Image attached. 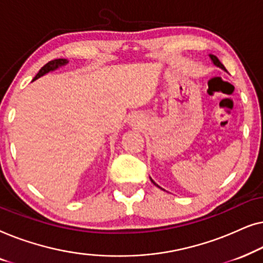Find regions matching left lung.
Masks as SVG:
<instances>
[{
  "label": "left lung",
  "mask_w": 263,
  "mask_h": 263,
  "mask_svg": "<svg viewBox=\"0 0 263 263\" xmlns=\"http://www.w3.org/2000/svg\"><path fill=\"white\" fill-rule=\"evenodd\" d=\"M211 56V59H212V61H213V63L215 64V66H217V67H220L221 68V69H224V70H226L225 69V67H224V64H222L221 62H220V61H219L218 60V57L217 56H214V55H210ZM151 181H152V179H151ZM153 182V181H152ZM154 183V182H153ZM154 184H156V183H154ZM157 185V184H156ZM158 186V185H157Z\"/></svg>",
  "instance_id": "1"
}]
</instances>
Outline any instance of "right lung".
Masks as SVG:
<instances>
[{"label": "right lung", "mask_w": 263, "mask_h": 263, "mask_svg": "<svg viewBox=\"0 0 263 263\" xmlns=\"http://www.w3.org/2000/svg\"><path fill=\"white\" fill-rule=\"evenodd\" d=\"M66 63H68V61L64 60V59H57V60L50 61V62H48V63L45 64V66H43V67L41 68V70H39L38 74L34 77L33 81L35 80V79L43 77V75L48 73V71H50V70H55L56 68H59L60 66H64V64H66Z\"/></svg>", "instance_id": "1"}]
</instances>
